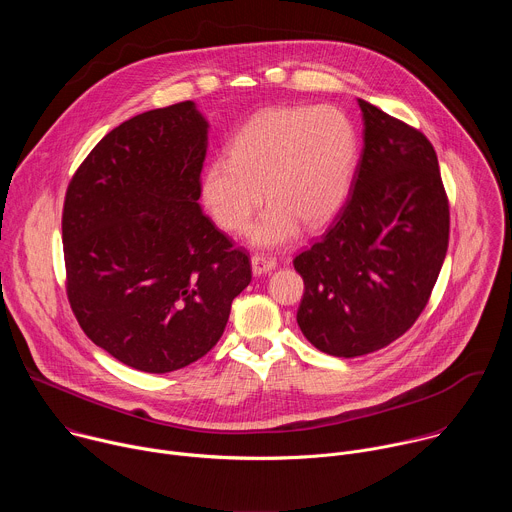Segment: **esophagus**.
<instances>
[{"label": "esophagus", "instance_id": "esophagus-1", "mask_svg": "<svg viewBox=\"0 0 512 512\" xmlns=\"http://www.w3.org/2000/svg\"><path fill=\"white\" fill-rule=\"evenodd\" d=\"M251 265H253L255 273H267V271H271L277 265V261H275V257H269V255H263V253H255L251 257Z\"/></svg>", "mask_w": 512, "mask_h": 512}]
</instances>
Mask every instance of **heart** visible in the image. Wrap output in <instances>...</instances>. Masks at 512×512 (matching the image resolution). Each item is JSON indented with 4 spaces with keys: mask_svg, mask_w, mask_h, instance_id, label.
Segmentation results:
<instances>
[{
    "mask_svg": "<svg viewBox=\"0 0 512 512\" xmlns=\"http://www.w3.org/2000/svg\"><path fill=\"white\" fill-rule=\"evenodd\" d=\"M354 129L332 107H271L233 137L229 156L216 158L202 184L218 227L241 233L265 198L251 237L273 247L294 239L300 223L320 227L338 210L354 162Z\"/></svg>",
    "mask_w": 512,
    "mask_h": 512,
    "instance_id": "obj_1",
    "label": "heart"
}]
</instances>
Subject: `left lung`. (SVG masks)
I'll return each mask as SVG.
<instances>
[{"label":"left lung","instance_id":"1","mask_svg":"<svg viewBox=\"0 0 512 512\" xmlns=\"http://www.w3.org/2000/svg\"><path fill=\"white\" fill-rule=\"evenodd\" d=\"M364 148L352 190L294 267L298 326L322 352L354 358L401 338L425 310L450 243V200L431 141L358 99Z\"/></svg>","mask_w":512,"mask_h":512}]
</instances>
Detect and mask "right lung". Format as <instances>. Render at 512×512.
<instances>
[{
    "mask_svg": "<svg viewBox=\"0 0 512 512\" xmlns=\"http://www.w3.org/2000/svg\"><path fill=\"white\" fill-rule=\"evenodd\" d=\"M206 121L192 101L109 131L62 206L66 298L83 332L143 373H172L221 340L251 283L245 249L202 214Z\"/></svg>",
    "mask_w": 512,
    "mask_h": 512,
    "instance_id": "1",
    "label": "right lung"
}]
</instances>
